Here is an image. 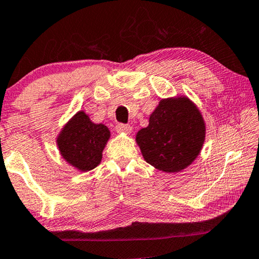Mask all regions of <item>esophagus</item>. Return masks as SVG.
Instances as JSON below:
<instances>
[{
    "instance_id": "esophagus-1",
    "label": "esophagus",
    "mask_w": 259,
    "mask_h": 259,
    "mask_svg": "<svg viewBox=\"0 0 259 259\" xmlns=\"http://www.w3.org/2000/svg\"><path fill=\"white\" fill-rule=\"evenodd\" d=\"M115 129L117 133H125V134H130L131 130H133V128H131L129 124H123V123H118Z\"/></svg>"
}]
</instances>
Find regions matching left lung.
<instances>
[{
	"instance_id": "left-lung-1",
	"label": "left lung",
	"mask_w": 259,
	"mask_h": 259,
	"mask_svg": "<svg viewBox=\"0 0 259 259\" xmlns=\"http://www.w3.org/2000/svg\"><path fill=\"white\" fill-rule=\"evenodd\" d=\"M205 137V125L197 108L188 98L159 102L147 128L136 141L149 164L165 172H177L194 162Z\"/></svg>"
}]
</instances>
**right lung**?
I'll list each match as a JSON object with an SVG mask.
<instances>
[{
    "label": "right lung",
    "instance_id": "add662e5",
    "mask_svg": "<svg viewBox=\"0 0 259 259\" xmlns=\"http://www.w3.org/2000/svg\"><path fill=\"white\" fill-rule=\"evenodd\" d=\"M110 131L103 124H94L84 112H77L64 126L57 144L65 161L82 171L100 164L102 151Z\"/></svg>",
    "mask_w": 259,
    "mask_h": 259
}]
</instances>
